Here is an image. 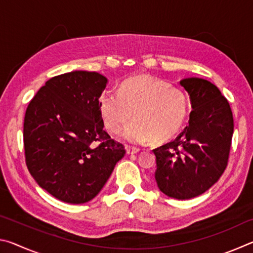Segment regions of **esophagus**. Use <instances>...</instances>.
<instances>
[{"instance_id":"34e87169","label":"esophagus","mask_w":253,"mask_h":253,"mask_svg":"<svg viewBox=\"0 0 253 253\" xmlns=\"http://www.w3.org/2000/svg\"><path fill=\"white\" fill-rule=\"evenodd\" d=\"M126 152L128 155H134V154H137L139 152V148L137 147H132V146H127L126 147Z\"/></svg>"}]
</instances>
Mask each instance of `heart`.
<instances>
[{
    "label": "heart",
    "instance_id": "b5f03b06",
    "mask_svg": "<svg viewBox=\"0 0 253 253\" xmlns=\"http://www.w3.org/2000/svg\"><path fill=\"white\" fill-rule=\"evenodd\" d=\"M106 129L113 134L126 127L123 138L130 143L162 144L181 130L186 119L188 102L184 92L149 76H137L124 81L119 92L106 91L99 100Z\"/></svg>",
    "mask_w": 253,
    "mask_h": 253
}]
</instances>
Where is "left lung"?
I'll list each match as a JSON object with an SVG mask.
<instances>
[{"label":"left lung","mask_w":253,"mask_h":253,"mask_svg":"<svg viewBox=\"0 0 253 253\" xmlns=\"http://www.w3.org/2000/svg\"><path fill=\"white\" fill-rule=\"evenodd\" d=\"M181 84L193 109L188 125L153 152L158 188L169 198L188 200L203 194L223 174L234 126L229 101L216 85L201 78L183 79Z\"/></svg>","instance_id":"8db88e82"}]
</instances>
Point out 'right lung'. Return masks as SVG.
Segmentation results:
<instances>
[{
    "instance_id": "1",
    "label": "right lung",
    "mask_w": 253,
    "mask_h": 253,
    "mask_svg": "<svg viewBox=\"0 0 253 253\" xmlns=\"http://www.w3.org/2000/svg\"><path fill=\"white\" fill-rule=\"evenodd\" d=\"M106 84L107 78L98 72L55 76L39 89L25 111L23 143L29 172L63 202L92 200L125 156L124 145L104 130L99 98Z\"/></svg>"
}]
</instances>
